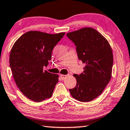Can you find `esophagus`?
Here are the masks:
<instances>
[{
    "instance_id": "1",
    "label": "esophagus",
    "mask_w": 130,
    "mask_h": 130,
    "mask_svg": "<svg viewBox=\"0 0 130 130\" xmlns=\"http://www.w3.org/2000/svg\"><path fill=\"white\" fill-rule=\"evenodd\" d=\"M67 75H63V74H61L60 75V78L62 80H64L66 78H67Z\"/></svg>"
}]
</instances>
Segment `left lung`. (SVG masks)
Listing matches in <instances>:
<instances>
[{
    "label": "left lung",
    "instance_id": "1",
    "mask_svg": "<svg viewBox=\"0 0 130 130\" xmlns=\"http://www.w3.org/2000/svg\"><path fill=\"white\" fill-rule=\"evenodd\" d=\"M67 35L75 43L79 59L85 63L83 73L73 75L76 85L69 92L79 101H91L103 92L111 80L113 63L111 47L103 35L91 27Z\"/></svg>",
    "mask_w": 130,
    "mask_h": 130
}]
</instances>
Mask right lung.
<instances>
[{"instance_id": "1", "label": "right lung", "mask_w": 130, "mask_h": 130, "mask_svg": "<svg viewBox=\"0 0 130 130\" xmlns=\"http://www.w3.org/2000/svg\"><path fill=\"white\" fill-rule=\"evenodd\" d=\"M64 35L31 31L14 43L10 67L19 90L31 100L39 102L51 97L59 75L43 71V69L48 65L52 50Z\"/></svg>"}]
</instances>
